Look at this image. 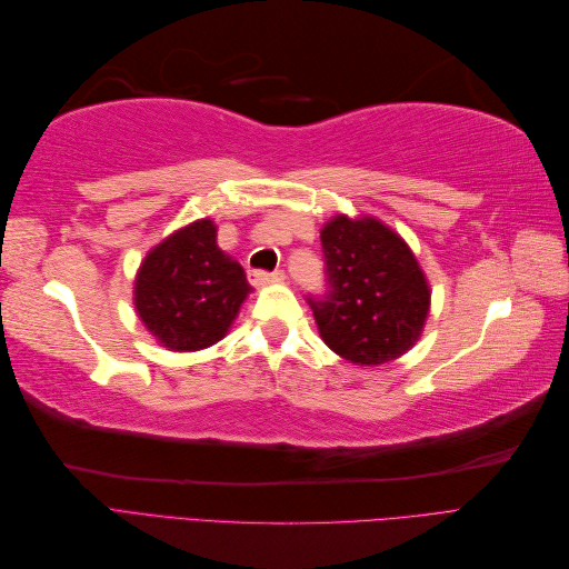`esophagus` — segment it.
<instances>
[{
	"label": "esophagus",
	"instance_id": "esophagus-1",
	"mask_svg": "<svg viewBox=\"0 0 569 569\" xmlns=\"http://www.w3.org/2000/svg\"><path fill=\"white\" fill-rule=\"evenodd\" d=\"M251 282L253 284H266V282H280L284 280V272L282 270H274V272H266V270H253L251 274Z\"/></svg>",
	"mask_w": 569,
	"mask_h": 569
}]
</instances>
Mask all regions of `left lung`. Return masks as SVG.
Segmentation results:
<instances>
[{
    "label": "left lung",
    "instance_id": "left-lung-1",
    "mask_svg": "<svg viewBox=\"0 0 569 569\" xmlns=\"http://www.w3.org/2000/svg\"><path fill=\"white\" fill-rule=\"evenodd\" d=\"M320 242L327 291L308 303L322 341L358 366L403 356L429 313V284L408 244L370 216H335Z\"/></svg>",
    "mask_w": 569,
    "mask_h": 569
}]
</instances>
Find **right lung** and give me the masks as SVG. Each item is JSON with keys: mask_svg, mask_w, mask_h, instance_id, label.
I'll list each match as a JSON object with an SVG mask.
<instances>
[{"mask_svg": "<svg viewBox=\"0 0 569 569\" xmlns=\"http://www.w3.org/2000/svg\"><path fill=\"white\" fill-rule=\"evenodd\" d=\"M251 284L216 244L213 220L192 222L153 247L134 278V308L170 351H199L226 337Z\"/></svg>", "mask_w": 569, "mask_h": 569, "instance_id": "obj_1", "label": "right lung"}]
</instances>
